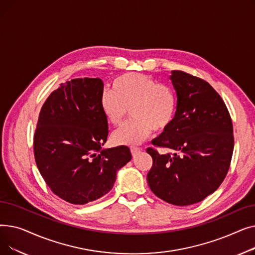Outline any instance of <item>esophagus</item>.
<instances>
[{
  "instance_id": "34e87169",
  "label": "esophagus",
  "mask_w": 255,
  "mask_h": 255,
  "mask_svg": "<svg viewBox=\"0 0 255 255\" xmlns=\"http://www.w3.org/2000/svg\"><path fill=\"white\" fill-rule=\"evenodd\" d=\"M130 151H131V154H132L133 156H135V155L140 151V149L138 148V146L131 145V146H130Z\"/></svg>"
}]
</instances>
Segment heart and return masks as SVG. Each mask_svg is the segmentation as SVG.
Masks as SVG:
<instances>
[{"instance_id": "1", "label": "heart", "mask_w": 255, "mask_h": 255, "mask_svg": "<svg viewBox=\"0 0 255 255\" xmlns=\"http://www.w3.org/2000/svg\"><path fill=\"white\" fill-rule=\"evenodd\" d=\"M101 111L115 127L123 123L130 110L131 120L114 133L118 144H135L148 137L153 129L166 130L176 115L175 92L166 85L158 84L142 73H125L113 82V91H104L100 98Z\"/></svg>"}]
</instances>
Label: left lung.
I'll use <instances>...</instances> for the list:
<instances>
[{
  "label": "left lung",
  "mask_w": 255,
  "mask_h": 255,
  "mask_svg": "<svg viewBox=\"0 0 255 255\" xmlns=\"http://www.w3.org/2000/svg\"><path fill=\"white\" fill-rule=\"evenodd\" d=\"M170 79L177 112L152 144L171 153L146 149L153 159L146 179L164 202L189 206L216 191L225 179L234 152L233 122L223 99L206 80L181 70H172Z\"/></svg>",
  "instance_id": "1"
}]
</instances>
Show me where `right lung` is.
Listing matches in <instances>:
<instances>
[{
    "instance_id": "right-lung-1",
    "label": "right lung",
    "mask_w": 255,
    "mask_h": 255,
    "mask_svg": "<svg viewBox=\"0 0 255 255\" xmlns=\"http://www.w3.org/2000/svg\"><path fill=\"white\" fill-rule=\"evenodd\" d=\"M100 78H75L50 93L34 134L37 167L50 190L73 205L109 192L117 170L131 160L128 146L101 150L109 135Z\"/></svg>"
}]
</instances>
